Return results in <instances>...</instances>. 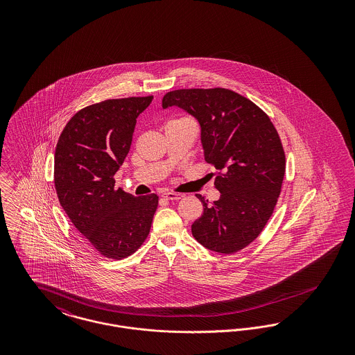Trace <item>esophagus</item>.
Returning <instances> with one entry per match:
<instances>
[{
  "label": "esophagus",
  "mask_w": 355,
  "mask_h": 355,
  "mask_svg": "<svg viewBox=\"0 0 355 355\" xmlns=\"http://www.w3.org/2000/svg\"><path fill=\"white\" fill-rule=\"evenodd\" d=\"M162 197L165 198V200H169V201H178V200H181V198H184V194H181V193H164L162 194Z\"/></svg>",
  "instance_id": "obj_1"
}]
</instances>
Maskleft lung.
Listing matches in <instances>:
<instances>
[{
	"mask_svg": "<svg viewBox=\"0 0 355 355\" xmlns=\"http://www.w3.org/2000/svg\"><path fill=\"white\" fill-rule=\"evenodd\" d=\"M169 106L200 122L205 161L218 170L220 200L197 194L203 214L193 236L217 253L239 252L261 234L279 197L286 169L279 135L262 109L229 89L173 90L162 98Z\"/></svg>",
	"mask_w": 355,
	"mask_h": 355,
	"instance_id": "1",
	"label": "left lung"
}]
</instances>
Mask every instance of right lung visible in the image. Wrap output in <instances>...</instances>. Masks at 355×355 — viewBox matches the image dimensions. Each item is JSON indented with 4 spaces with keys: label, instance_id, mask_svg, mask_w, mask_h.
<instances>
[{
    "label": "right lung",
    "instance_id": "obj_1",
    "mask_svg": "<svg viewBox=\"0 0 355 355\" xmlns=\"http://www.w3.org/2000/svg\"><path fill=\"white\" fill-rule=\"evenodd\" d=\"M153 96L106 100L77 112L58 138L54 185L62 209L97 252L122 259L150 232L157 194L133 197L114 174L130 150L137 117Z\"/></svg>",
    "mask_w": 355,
    "mask_h": 355
}]
</instances>
